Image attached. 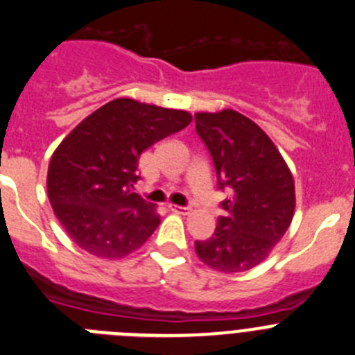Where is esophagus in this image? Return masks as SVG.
<instances>
[{"mask_svg": "<svg viewBox=\"0 0 355 355\" xmlns=\"http://www.w3.org/2000/svg\"><path fill=\"white\" fill-rule=\"evenodd\" d=\"M168 209L175 214H180V216H187L191 212L189 207H180V205H168Z\"/></svg>", "mask_w": 355, "mask_h": 355, "instance_id": "esophagus-1", "label": "esophagus"}]
</instances>
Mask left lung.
<instances>
[{
    "mask_svg": "<svg viewBox=\"0 0 355 355\" xmlns=\"http://www.w3.org/2000/svg\"><path fill=\"white\" fill-rule=\"evenodd\" d=\"M196 132L209 148L219 187L232 196L210 239L194 244L207 267L239 274L260 265L288 230L295 212L292 171L272 139L239 111L196 113Z\"/></svg>",
    "mask_w": 355,
    "mask_h": 355,
    "instance_id": "obj_1",
    "label": "left lung"
}]
</instances>
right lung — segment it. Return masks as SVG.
<instances>
[{"label":"right lung","instance_id":"1","mask_svg":"<svg viewBox=\"0 0 355 355\" xmlns=\"http://www.w3.org/2000/svg\"><path fill=\"white\" fill-rule=\"evenodd\" d=\"M191 120L187 111L114 98L70 130L51 157L47 196L76 245L120 260L148 241L161 217L134 193L139 157Z\"/></svg>","mask_w":355,"mask_h":355}]
</instances>
